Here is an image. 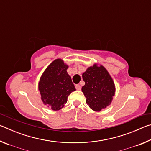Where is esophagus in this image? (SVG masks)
I'll return each instance as SVG.
<instances>
[{
	"instance_id": "esophagus-1",
	"label": "esophagus",
	"mask_w": 151,
	"mask_h": 151,
	"mask_svg": "<svg viewBox=\"0 0 151 151\" xmlns=\"http://www.w3.org/2000/svg\"><path fill=\"white\" fill-rule=\"evenodd\" d=\"M75 88H76V90H78V91H81V85H75Z\"/></svg>"
}]
</instances>
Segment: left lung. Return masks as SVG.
Returning a JSON list of instances; mask_svg holds the SVG:
<instances>
[{
  "label": "left lung",
  "instance_id": "left-lung-1",
  "mask_svg": "<svg viewBox=\"0 0 151 151\" xmlns=\"http://www.w3.org/2000/svg\"><path fill=\"white\" fill-rule=\"evenodd\" d=\"M85 85L82 91L86 103L94 111H101L110 105L115 93V86L111 76L103 66L96 64L88 67L83 74Z\"/></svg>",
  "mask_w": 151,
  "mask_h": 151
}]
</instances>
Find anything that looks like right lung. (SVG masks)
<instances>
[{"label": "right lung", "instance_id": "right-lung-1", "mask_svg": "<svg viewBox=\"0 0 151 151\" xmlns=\"http://www.w3.org/2000/svg\"><path fill=\"white\" fill-rule=\"evenodd\" d=\"M68 67L63 60L56 59L46 68L40 78L39 90L42 101L53 111L62 109L68 95L76 91L66 71Z\"/></svg>", "mask_w": 151, "mask_h": 151}]
</instances>
